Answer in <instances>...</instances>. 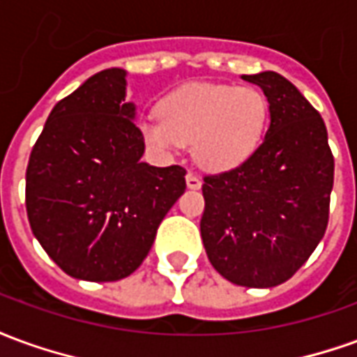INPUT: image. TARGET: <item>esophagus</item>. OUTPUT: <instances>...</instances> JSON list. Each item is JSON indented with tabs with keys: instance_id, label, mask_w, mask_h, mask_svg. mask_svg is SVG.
<instances>
[{
	"instance_id": "34e87169",
	"label": "esophagus",
	"mask_w": 357,
	"mask_h": 357,
	"mask_svg": "<svg viewBox=\"0 0 357 357\" xmlns=\"http://www.w3.org/2000/svg\"><path fill=\"white\" fill-rule=\"evenodd\" d=\"M185 181H187V187H189V189H193V191L201 189L202 185L201 178H199V176H195V174H191V172L185 176Z\"/></svg>"
}]
</instances>
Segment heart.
<instances>
[{"mask_svg": "<svg viewBox=\"0 0 357 357\" xmlns=\"http://www.w3.org/2000/svg\"><path fill=\"white\" fill-rule=\"evenodd\" d=\"M268 120V99L252 86L185 84L164 95L158 114L139 118V133L158 153L193 143L195 160L204 170L227 172L258 151Z\"/></svg>", "mask_w": 357, "mask_h": 357, "instance_id": "b5f03b06", "label": "heart"}]
</instances>
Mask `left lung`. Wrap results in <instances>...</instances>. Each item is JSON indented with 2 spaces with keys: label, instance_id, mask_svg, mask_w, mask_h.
Instances as JSON below:
<instances>
[{
  "label": "left lung",
  "instance_id": "left-lung-1",
  "mask_svg": "<svg viewBox=\"0 0 357 357\" xmlns=\"http://www.w3.org/2000/svg\"><path fill=\"white\" fill-rule=\"evenodd\" d=\"M268 97L269 126L247 162L202 183L210 264L241 287L269 289L298 271L325 235L335 160L319 112L281 74H243Z\"/></svg>",
  "mask_w": 357,
  "mask_h": 357
}]
</instances>
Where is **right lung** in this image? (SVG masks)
Masks as SVG:
<instances>
[{
    "label": "right lung",
    "instance_id": "1",
    "mask_svg": "<svg viewBox=\"0 0 357 357\" xmlns=\"http://www.w3.org/2000/svg\"><path fill=\"white\" fill-rule=\"evenodd\" d=\"M126 76L107 68L59 101L28 162L32 233L59 268L82 281L132 275L185 191L181 166L141 162L145 141L137 107L126 101Z\"/></svg>",
    "mask_w": 357,
    "mask_h": 357
}]
</instances>
